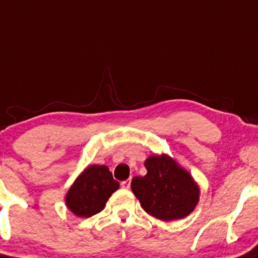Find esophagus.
<instances>
[{
    "label": "esophagus",
    "instance_id": "esophagus-1",
    "mask_svg": "<svg viewBox=\"0 0 258 258\" xmlns=\"http://www.w3.org/2000/svg\"><path fill=\"white\" fill-rule=\"evenodd\" d=\"M130 186H131V179H126V180H122L121 182V187L122 188H130Z\"/></svg>",
    "mask_w": 258,
    "mask_h": 258
}]
</instances>
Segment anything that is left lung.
Wrapping results in <instances>:
<instances>
[{"mask_svg":"<svg viewBox=\"0 0 258 258\" xmlns=\"http://www.w3.org/2000/svg\"><path fill=\"white\" fill-rule=\"evenodd\" d=\"M148 173L135 177L131 188L146 213L160 220L182 219L199 202V187L187 170L167 155L149 156Z\"/></svg>","mask_w":258,"mask_h":258,"instance_id":"left-lung-1","label":"left lung"}]
</instances>
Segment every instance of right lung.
<instances>
[{"mask_svg":"<svg viewBox=\"0 0 258 258\" xmlns=\"http://www.w3.org/2000/svg\"><path fill=\"white\" fill-rule=\"evenodd\" d=\"M119 183L105 165H90L75 180L66 196L67 208L80 218H90L104 209Z\"/></svg>","mask_w":258,"mask_h":258,"instance_id":"1","label":"right lung"}]
</instances>
